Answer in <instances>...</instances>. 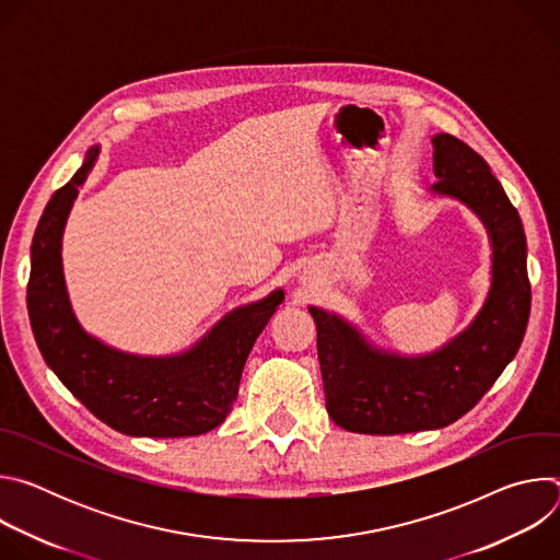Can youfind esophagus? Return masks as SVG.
Segmentation results:
<instances>
[{
	"label": "esophagus",
	"instance_id": "esophagus-1",
	"mask_svg": "<svg viewBox=\"0 0 560 560\" xmlns=\"http://www.w3.org/2000/svg\"><path fill=\"white\" fill-rule=\"evenodd\" d=\"M299 281H301L305 288H312V285H314V279H312L307 272H303V275L299 277Z\"/></svg>",
	"mask_w": 560,
	"mask_h": 560
}]
</instances>
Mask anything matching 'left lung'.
<instances>
[{
    "label": "left lung",
    "instance_id": "left-lung-1",
    "mask_svg": "<svg viewBox=\"0 0 560 560\" xmlns=\"http://www.w3.org/2000/svg\"><path fill=\"white\" fill-rule=\"evenodd\" d=\"M432 145L439 182L428 192L481 219L492 248L490 290L471 322L425 354L378 348L346 316L310 305L326 410L348 432L408 434L458 421L510 365L527 330V242L516 208L467 143L441 132Z\"/></svg>",
    "mask_w": 560,
    "mask_h": 560
}]
</instances>
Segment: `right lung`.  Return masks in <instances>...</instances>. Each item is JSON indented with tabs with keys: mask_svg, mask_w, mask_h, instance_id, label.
I'll return each instance as SVG.
<instances>
[{
	"mask_svg": "<svg viewBox=\"0 0 560 560\" xmlns=\"http://www.w3.org/2000/svg\"><path fill=\"white\" fill-rule=\"evenodd\" d=\"M102 145L59 188L37 223L31 246L28 316L48 368L100 421L128 436H199L230 415L246 359L285 299L283 288L225 312L190 348L148 357L108 346L72 310L61 242L72 203L97 164Z\"/></svg>",
	"mask_w": 560,
	"mask_h": 560,
	"instance_id": "right-lung-1",
	"label": "right lung"
}]
</instances>
